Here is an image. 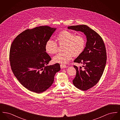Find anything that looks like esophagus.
I'll return each mask as SVG.
<instances>
[{"label": "esophagus", "mask_w": 120, "mask_h": 120, "mask_svg": "<svg viewBox=\"0 0 120 120\" xmlns=\"http://www.w3.org/2000/svg\"><path fill=\"white\" fill-rule=\"evenodd\" d=\"M60 67H61V69L65 68H67V66L65 64H61Z\"/></svg>", "instance_id": "esophagus-1"}]
</instances>
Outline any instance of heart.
<instances>
[{"instance_id": "b5f03b06", "label": "heart", "mask_w": 120, "mask_h": 120, "mask_svg": "<svg viewBox=\"0 0 120 120\" xmlns=\"http://www.w3.org/2000/svg\"><path fill=\"white\" fill-rule=\"evenodd\" d=\"M57 43L53 40H48L46 43L45 51L49 54L57 52L58 45L63 46V52L53 57L54 63L65 64L68 63L73 56L78 57L84 52L86 45L85 37L83 34L74 33L67 30L60 31L56 36Z\"/></svg>"}]
</instances>
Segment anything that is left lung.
I'll return each mask as SVG.
<instances>
[{
	"label": "left lung",
	"instance_id": "obj_1",
	"mask_svg": "<svg viewBox=\"0 0 120 120\" xmlns=\"http://www.w3.org/2000/svg\"><path fill=\"white\" fill-rule=\"evenodd\" d=\"M68 28L80 31L86 36L85 50L74 61L83 64L84 69L74 65L76 72L72 80L77 88L86 91L96 85L103 75L107 61L105 46L99 34L86 25L72 26Z\"/></svg>",
	"mask_w": 120,
	"mask_h": 120
}]
</instances>
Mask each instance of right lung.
I'll list each match as a JSON object with an SVG mask.
<instances>
[{
  "label": "right lung",
  "instance_id": "obj_1",
  "mask_svg": "<svg viewBox=\"0 0 120 120\" xmlns=\"http://www.w3.org/2000/svg\"><path fill=\"white\" fill-rule=\"evenodd\" d=\"M55 30L46 26L27 29L18 34L11 44L9 52L11 71L29 90L38 94L45 91L60 70L58 63L46 66L51 58L46 52V43Z\"/></svg>",
  "mask_w": 120,
  "mask_h": 120
}]
</instances>
